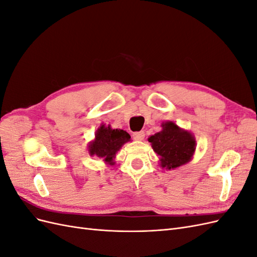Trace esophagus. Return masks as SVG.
I'll return each instance as SVG.
<instances>
[{
	"mask_svg": "<svg viewBox=\"0 0 257 257\" xmlns=\"http://www.w3.org/2000/svg\"><path fill=\"white\" fill-rule=\"evenodd\" d=\"M133 138L135 139V141H144L145 138V132L141 131V132H135V133L133 134Z\"/></svg>",
	"mask_w": 257,
	"mask_h": 257,
	"instance_id": "esophagus-1",
	"label": "esophagus"
}]
</instances>
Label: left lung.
Instances as JSON below:
<instances>
[{
    "instance_id": "1",
    "label": "left lung",
    "mask_w": 257,
    "mask_h": 257,
    "mask_svg": "<svg viewBox=\"0 0 257 257\" xmlns=\"http://www.w3.org/2000/svg\"><path fill=\"white\" fill-rule=\"evenodd\" d=\"M163 130L148 138L154 152L160 157V165L174 169L189 163L196 149L195 138L189 131L179 127L173 121L162 124Z\"/></svg>"
}]
</instances>
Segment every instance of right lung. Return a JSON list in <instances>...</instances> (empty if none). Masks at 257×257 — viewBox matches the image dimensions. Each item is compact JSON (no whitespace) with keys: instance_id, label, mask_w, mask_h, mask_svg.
Segmentation results:
<instances>
[{"instance_id":"right-lung-1","label":"right lung","mask_w":257,"mask_h":257,"mask_svg":"<svg viewBox=\"0 0 257 257\" xmlns=\"http://www.w3.org/2000/svg\"><path fill=\"white\" fill-rule=\"evenodd\" d=\"M130 138L131 136L125 131L100 125L96 131L94 141L89 144V153L92 157L96 155L108 164L113 165L115 153L124 144L130 142Z\"/></svg>"}]
</instances>
